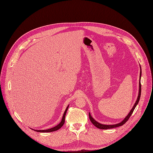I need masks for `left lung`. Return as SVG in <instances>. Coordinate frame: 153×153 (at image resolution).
<instances>
[{
	"label": "left lung",
	"instance_id": "obj_1",
	"mask_svg": "<svg viewBox=\"0 0 153 153\" xmlns=\"http://www.w3.org/2000/svg\"><path fill=\"white\" fill-rule=\"evenodd\" d=\"M140 76H139V94H138V96H137V100L134 105V106H133L132 109H131V111H130V112L128 113V114L125 117V118L121 122V123H119L118 124H112V125H106V124H100L99 123H98L97 121H96V120H94V119L91 116L90 112H89V118H90V120L91 121V122L94 124V126H95L96 127H97L98 128H100V129H108V128H115V127H119V126H121L123 124H124L126 121H128V118L130 117L131 115L132 114L135 107L136 106V105H137L139 101V99H140V94H141V84H140V77H141V74H142V72H141V68H140Z\"/></svg>",
	"mask_w": 153,
	"mask_h": 153
}]
</instances>
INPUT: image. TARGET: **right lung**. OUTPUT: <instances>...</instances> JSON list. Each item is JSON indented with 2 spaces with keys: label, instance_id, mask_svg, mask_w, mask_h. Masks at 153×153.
Returning <instances> with one entry per match:
<instances>
[{
  "label": "right lung",
  "instance_id": "obj_1",
  "mask_svg": "<svg viewBox=\"0 0 153 153\" xmlns=\"http://www.w3.org/2000/svg\"><path fill=\"white\" fill-rule=\"evenodd\" d=\"M69 108V105L68 106V107L66 108L64 114H63V117H62V120L61 121V122L58 124L56 126L53 127V128H49V129H47V130H33L36 131H38V132H42V133H45V132H51V131H56L57 130H59V128H60L65 123V115H66V112L68 111V109Z\"/></svg>",
  "mask_w": 153,
  "mask_h": 153
}]
</instances>
